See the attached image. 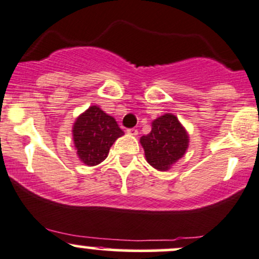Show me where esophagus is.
Masks as SVG:
<instances>
[{"label":"esophagus","instance_id":"esophagus-1","mask_svg":"<svg viewBox=\"0 0 259 259\" xmlns=\"http://www.w3.org/2000/svg\"><path fill=\"white\" fill-rule=\"evenodd\" d=\"M126 133H127V134H129V135L136 136V135H138L139 132H138V129H135V127H133V129H127Z\"/></svg>","mask_w":259,"mask_h":259}]
</instances>
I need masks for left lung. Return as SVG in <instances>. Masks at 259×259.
Wrapping results in <instances>:
<instances>
[{
  "instance_id": "1",
  "label": "left lung",
  "mask_w": 259,
  "mask_h": 259,
  "mask_svg": "<svg viewBox=\"0 0 259 259\" xmlns=\"http://www.w3.org/2000/svg\"><path fill=\"white\" fill-rule=\"evenodd\" d=\"M140 144L146 161L157 171L166 172L187 152L189 135L177 116L166 113L152 121L151 132L140 138Z\"/></svg>"
}]
</instances>
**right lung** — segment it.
<instances>
[{
	"label": "right lung",
	"instance_id": "obj_1",
	"mask_svg": "<svg viewBox=\"0 0 259 259\" xmlns=\"http://www.w3.org/2000/svg\"><path fill=\"white\" fill-rule=\"evenodd\" d=\"M123 135L115 119L98 106H91L72 125L76 155L87 166H97L106 160L112 145Z\"/></svg>",
	"mask_w": 259,
	"mask_h": 259
}]
</instances>
